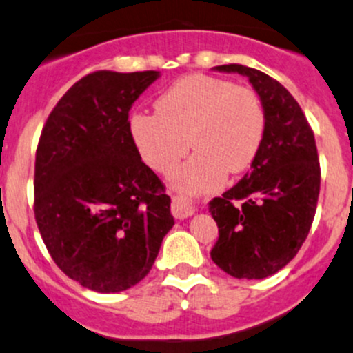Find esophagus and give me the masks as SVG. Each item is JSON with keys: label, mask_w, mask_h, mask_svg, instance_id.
<instances>
[{"label": "esophagus", "mask_w": 353, "mask_h": 353, "mask_svg": "<svg viewBox=\"0 0 353 353\" xmlns=\"http://www.w3.org/2000/svg\"><path fill=\"white\" fill-rule=\"evenodd\" d=\"M170 213L177 220H186V218L192 216L194 213V206L186 198H174L172 205H170Z\"/></svg>", "instance_id": "1"}]
</instances>
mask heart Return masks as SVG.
I'll return each mask as SVG.
<instances>
[{
  "mask_svg": "<svg viewBox=\"0 0 353 353\" xmlns=\"http://www.w3.org/2000/svg\"><path fill=\"white\" fill-rule=\"evenodd\" d=\"M265 125L255 89L208 74L181 77L155 99V113L139 111L128 121L140 157L159 174L172 172L189 143L196 148L174 176L176 186L192 192L216 189L226 174L254 164Z\"/></svg>",
  "mask_w": 353,
  "mask_h": 353,
  "instance_id": "b5f03b06",
  "label": "heart"
}]
</instances>
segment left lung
I'll list each match as a JSON object with an SVG mask.
<instances>
[{"instance_id": "8db88e82", "label": "left lung", "mask_w": 353, "mask_h": 353, "mask_svg": "<svg viewBox=\"0 0 353 353\" xmlns=\"http://www.w3.org/2000/svg\"><path fill=\"white\" fill-rule=\"evenodd\" d=\"M247 76L265 110V137L252 169L210 203L220 239L213 262L239 279H264L288 265L310 233L320 194L314 133L291 92L242 64L214 68Z\"/></svg>"}]
</instances>
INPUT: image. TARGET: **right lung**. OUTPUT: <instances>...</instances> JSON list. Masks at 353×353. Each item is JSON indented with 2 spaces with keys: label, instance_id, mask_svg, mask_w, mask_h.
<instances>
[{
  "label": "right lung",
  "instance_id": "add662e5",
  "mask_svg": "<svg viewBox=\"0 0 353 353\" xmlns=\"http://www.w3.org/2000/svg\"><path fill=\"white\" fill-rule=\"evenodd\" d=\"M157 70H96L59 99L35 155L33 211L59 269L96 292H120L150 272L172 228L170 198L128 128Z\"/></svg>",
  "mask_w": 353,
  "mask_h": 353
}]
</instances>
